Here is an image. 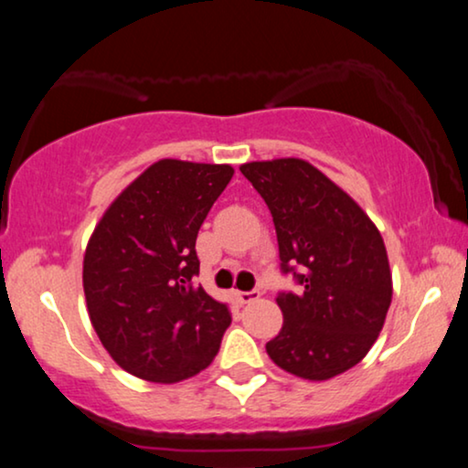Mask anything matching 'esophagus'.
Masks as SVG:
<instances>
[{
    "mask_svg": "<svg viewBox=\"0 0 468 468\" xmlns=\"http://www.w3.org/2000/svg\"><path fill=\"white\" fill-rule=\"evenodd\" d=\"M261 297L259 291H250V292H243V291H235V299L239 305H246V303H252Z\"/></svg>",
    "mask_w": 468,
    "mask_h": 468,
    "instance_id": "34e87169",
    "label": "esophagus"
}]
</instances>
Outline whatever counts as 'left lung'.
<instances>
[{"mask_svg": "<svg viewBox=\"0 0 468 468\" xmlns=\"http://www.w3.org/2000/svg\"><path fill=\"white\" fill-rule=\"evenodd\" d=\"M239 169L273 216L282 271L303 286L275 299L284 324L267 344L269 358L297 378L331 379L367 356L386 322L392 273L384 239L312 163L252 161Z\"/></svg>", "mask_w": 468, "mask_h": 468, "instance_id": "8db88e82", "label": "left lung"}]
</instances>
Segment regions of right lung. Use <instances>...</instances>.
Instances as JSON below:
<instances>
[{
    "mask_svg": "<svg viewBox=\"0 0 468 468\" xmlns=\"http://www.w3.org/2000/svg\"><path fill=\"white\" fill-rule=\"evenodd\" d=\"M231 165L163 159L105 209L84 252L89 318L114 363L176 384L209 367L231 324L225 303L193 286L197 233Z\"/></svg>",
    "mask_w": 468,
    "mask_h": 468,
    "instance_id": "obj_1",
    "label": "right lung"
}]
</instances>
